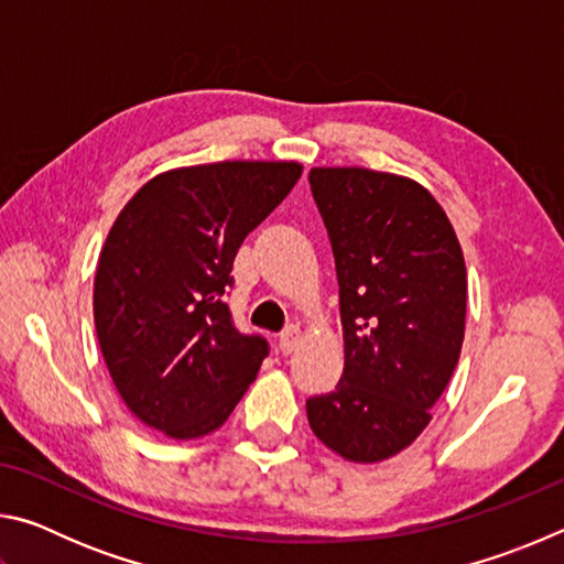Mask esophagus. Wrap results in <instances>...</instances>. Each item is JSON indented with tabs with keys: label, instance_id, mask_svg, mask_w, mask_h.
Segmentation results:
<instances>
[{
	"label": "esophagus",
	"instance_id": "34e87169",
	"mask_svg": "<svg viewBox=\"0 0 564 564\" xmlns=\"http://www.w3.org/2000/svg\"><path fill=\"white\" fill-rule=\"evenodd\" d=\"M299 343H301V328L299 326H289L279 336V348H281V352H285V356L299 348Z\"/></svg>",
	"mask_w": 564,
	"mask_h": 564
}]
</instances>
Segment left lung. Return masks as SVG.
<instances>
[{
	"label": "left lung",
	"instance_id": "left-lung-1",
	"mask_svg": "<svg viewBox=\"0 0 564 564\" xmlns=\"http://www.w3.org/2000/svg\"><path fill=\"white\" fill-rule=\"evenodd\" d=\"M308 181L336 259L346 362L305 413L333 453L380 463L425 431L460 358L463 248L413 178L338 166L311 169Z\"/></svg>",
	"mask_w": 564,
	"mask_h": 564
}]
</instances>
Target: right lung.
I'll return each instance as SVG.
<instances>
[{
  "label": "right lung",
  "mask_w": 564,
  "mask_h": 564,
  "mask_svg": "<svg viewBox=\"0 0 564 564\" xmlns=\"http://www.w3.org/2000/svg\"><path fill=\"white\" fill-rule=\"evenodd\" d=\"M295 161H218L159 174L121 208L94 279V326L113 386L174 441L221 427L269 343L234 326L224 295L243 238L291 194Z\"/></svg>",
  "instance_id": "right-lung-1"
}]
</instances>
